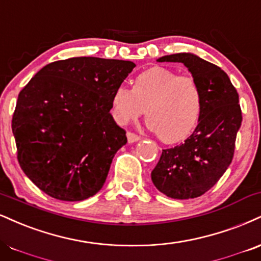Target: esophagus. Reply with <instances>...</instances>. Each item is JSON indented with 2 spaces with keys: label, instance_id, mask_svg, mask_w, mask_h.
<instances>
[{
  "label": "esophagus",
  "instance_id": "34e87169",
  "mask_svg": "<svg viewBox=\"0 0 261 261\" xmlns=\"http://www.w3.org/2000/svg\"><path fill=\"white\" fill-rule=\"evenodd\" d=\"M127 142L128 143H134V142H137V141H140L141 137L139 136V135L134 134V133H127Z\"/></svg>",
  "mask_w": 261,
  "mask_h": 261
}]
</instances>
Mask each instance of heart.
Segmentation results:
<instances>
[{"instance_id": "b5f03b06", "label": "heart", "mask_w": 261, "mask_h": 261, "mask_svg": "<svg viewBox=\"0 0 261 261\" xmlns=\"http://www.w3.org/2000/svg\"><path fill=\"white\" fill-rule=\"evenodd\" d=\"M112 114L120 125L137 120L146 109V122L164 143L174 144L192 135L203 112V93L190 75L153 67L134 79L133 90L115 87Z\"/></svg>"}]
</instances>
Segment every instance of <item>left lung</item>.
Here are the masks:
<instances>
[{
  "instance_id": "left-lung-1",
  "label": "left lung",
  "mask_w": 261,
  "mask_h": 261,
  "mask_svg": "<svg viewBox=\"0 0 261 261\" xmlns=\"http://www.w3.org/2000/svg\"><path fill=\"white\" fill-rule=\"evenodd\" d=\"M156 61L182 63L188 69L202 90L203 112L184 143L163 149L150 176L170 198H197L220 180L233 158L242 122L237 90L221 68L193 53H175Z\"/></svg>"
}]
</instances>
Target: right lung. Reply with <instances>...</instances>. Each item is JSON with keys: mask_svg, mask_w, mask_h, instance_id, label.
Wrapping results in <instances>:
<instances>
[{"mask_svg": "<svg viewBox=\"0 0 261 261\" xmlns=\"http://www.w3.org/2000/svg\"><path fill=\"white\" fill-rule=\"evenodd\" d=\"M134 62L75 57L49 63L18 96L12 119L18 162L41 191L59 200L95 196L126 133L111 112L112 93Z\"/></svg>", "mask_w": 261, "mask_h": 261, "instance_id": "right-lung-1", "label": "right lung"}]
</instances>
